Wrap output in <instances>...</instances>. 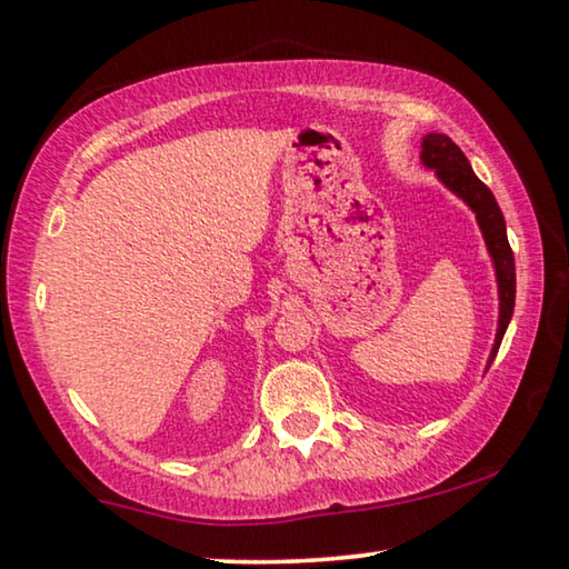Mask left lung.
<instances>
[{"instance_id": "1", "label": "left lung", "mask_w": 569, "mask_h": 569, "mask_svg": "<svg viewBox=\"0 0 569 569\" xmlns=\"http://www.w3.org/2000/svg\"><path fill=\"white\" fill-rule=\"evenodd\" d=\"M419 160L427 171H435V178L449 193H455V197L472 211L475 222H478V230L482 234V242H486L488 258L493 262V276L498 288V327L493 347H490L486 362L488 370L490 362L496 360L498 347L503 342V335L508 329V321L513 317L516 303V266L511 244H508L506 234V219L493 193H490L488 186L475 176L470 160L465 158V152L457 148L447 134H423Z\"/></svg>"}]
</instances>
